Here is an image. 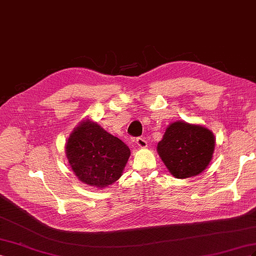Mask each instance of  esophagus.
Listing matches in <instances>:
<instances>
[{
  "label": "esophagus",
  "mask_w": 256,
  "mask_h": 256,
  "mask_svg": "<svg viewBox=\"0 0 256 256\" xmlns=\"http://www.w3.org/2000/svg\"><path fill=\"white\" fill-rule=\"evenodd\" d=\"M136 144L140 148L147 147V140H146V138H144V137H138L136 140Z\"/></svg>",
  "instance_id": "obj_1"
}]
</instances>
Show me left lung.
Returning a JSON list of instances; mask_svg holds the SVG:
<instances>
[{"label": "left lung", "mask_w": 256, "mask_h": 256, "mask_svg": "<svg viewBox=\"0 0 256 256\" xmlns=\"http://www.w3.org/2000/svg\"><path fill=\"white\" fill-rule=\"evenodd\" d=\"M214 135L198 124H170L158 144V153L174 178L186 179L207 168L214 151Z\"/></svg>", "instance_id": "8db88e82"}]
</instances>
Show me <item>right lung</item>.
Segmentation results:
<instances>
[{
	"label": "right lung",
	"instance_id": "obj_1",
	"mask_svg": "<svg viewBox=\"0 0 256 256\" xmlns=\"http://www.w3.org/2000/svg\"><path fill=\"white\" fill-rule=\"evenodd\" d=\"M65 153L77 178L98 188L112 184L121 177L130 156L121 140L89 119L72 130L65 144Z\"/></svg>",
	"mask_w": 256,
	"mask_h": 256
}]
</instances>
